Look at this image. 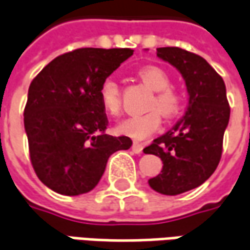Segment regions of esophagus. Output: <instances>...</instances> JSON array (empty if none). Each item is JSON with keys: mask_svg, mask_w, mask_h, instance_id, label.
<instances>
[{"mask_svg": "<svg viewBox=\"0 0 250 250\" xmlns=\"http://www.w3.org/2000/svg\"><path fill=\"white\" fill-rule=\"evenodd\" d=\"M131 149L134 153L139 154V153H142V149H144V146H142L141 144H138V142H134V144H132Z\"/></svg>", "mask_w": 250, "mask_h": 250, "instance_id": "esophagus-1", "label": "esophagus"}]
</instances>
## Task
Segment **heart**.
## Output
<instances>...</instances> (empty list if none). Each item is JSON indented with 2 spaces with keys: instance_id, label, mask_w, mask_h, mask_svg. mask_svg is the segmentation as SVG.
Returning a JSON list of instances; mask_svg holds the SVG:
<instances>
[{
  "instance_id": "obj_1",
  "label": "heart",
  "mask_w": 250,
  "mask_h": 250,
  "mask_svg": "<svg viewBox=\"0 0 250 250\" xmlns=\"http://www.w3.org/2000/svg\"><path fill=\"white\" fill-rule=\"evenodd\" d=\"M139 78L156 91L149 109L144 115H132L123 119L116 125V132L132 139H144L154 132L161 125V116L171 119L182 108V98L171 87V78L160 67L147 65L139 71ZM100 103L103 109L111 116H118L122 109V96L118 81L112 76L105 78L100 86Z\"/></svg>"
}]
</instances>
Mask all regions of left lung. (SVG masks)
I'll return each instance as SVG.
<instances>
[{"mask_svg": "<svg viewBox=\"0 0 250 250\" xmlns=\"http://www.w3.org/2000/svg\"><path fill=\"white\" fill-rule=\"evenodd\" d=\"M157 57L182 74L189 93L185 116L144 149L163 161L161 172L149 179V186L161 194L176 196L198 188L215 172L230 106L222 76L201 56L181 47H159Z\"/></svg>", "mask_w": 250, "mask_h": 250, "instance_id": "left-lung-1", "label": "left lung"}]
</instances>
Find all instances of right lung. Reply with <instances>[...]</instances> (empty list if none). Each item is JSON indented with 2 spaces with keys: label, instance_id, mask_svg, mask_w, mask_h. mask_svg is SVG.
<instances>
[{
  "label": "right lung",
  "instance_id": "1",
  "mask_svg": "<svg viewBox=\"0 0 250 250\" xmlns=\"http://www.w3.org/2000/svg\"><path fill=\"white\" fill-rule=\"evenodd\" d=\"M131 49L82 47L56 57L32 79L24 128L34 171L64 196L93 190L109 156L132 145L128 137L105 134L108 118L100 103L105 78L132 56Z\"/></svg>",
  "mask_w": 250,
  "mask_h": 250
}]
</instances>
